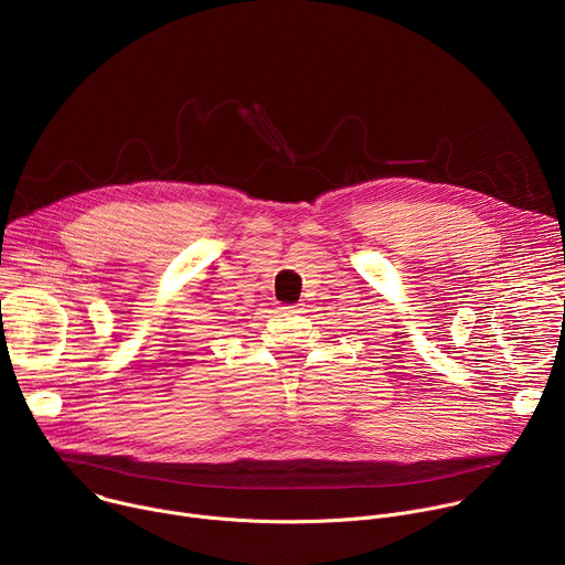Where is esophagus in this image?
Here are the masks:
<instances>
[{"label":"esophagus","instance_id":"esophagus-1","mask_svg":"<svg viewBox=\"0 0 565 565\" xmlns=\"http://www.w3.org/2000/svg\"><path fill=\"white\" fill-rule=\"evenodd\" d=\"M284 315H295V312H301V306L299 303H290V306H281L279 308Z\"/></svg>","mask_w":565,"mask_h":565}]
</instances>
